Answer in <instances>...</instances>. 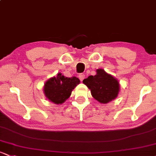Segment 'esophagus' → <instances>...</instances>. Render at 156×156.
<instances>
[{"instance_id":"34e87169","label":"esophagus","mask_w":156,"mask_h":156,"mask_svg":"<svg viewBox=\"0 0 156 156\" xmlns=\"http://www.w3.org/2000/svg\"><path fill=\"white\" fill-rule=\"evenodd\" d=\"M78 77H79V79L80 80V81H82V80L84 79V78H85V75H84V74H79Z\"/></svg>"}]
</instances>
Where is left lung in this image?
Wrapping results in <instances>:
<instances>
[{
  "mask_svg": "<svg viewBox=\"0 0 156 156\" xmlns=\"http://www.w3.org/2000/svg\"><path fill=\"white\" fill-rule=\"evenodd\" d=\"M95 76H90L83 83L90 89L93 98L101 103L106 104L116 99L120 90L118 80L103 69H98Z\"/></svg>",
  "mask_w": 156,
  "mask_h": 156,
  "instance_id": "8db88e82",
  "label": "left lung"
}]
</instances>
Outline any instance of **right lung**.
I'll use <instances>...</instances> for the list:
<instances>
[{"instance_id":"1","label":"right lung","mask_w":156,"mask_h":156,"mask_svg":"<svg viewBox=\"0 0 156 156\" xmlns=\"http://www.w3.org/2000/svg\"><path fill=\"white\" fill-rule=\"evenodd\" d=\"M80 83L76 77H65L61 73L49 78L44 83V94L49 101L55 104H62L72 94V91Z\"/></svg>"}]
</instances>
